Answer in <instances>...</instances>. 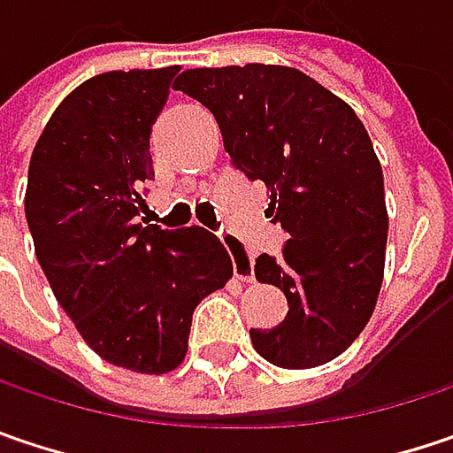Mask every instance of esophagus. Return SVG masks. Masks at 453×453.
<instances>
[{
  "mask_svg": "<svg viewBox=\"0 0 453 453\" xmlns=\"http://www.w3.org/2000/svg\"><path fill=\"white\" fill-rule=\"evenodd\" d=\"M223 243H226L227 253H230V258H233V274L241 281H253L251 256L243 251V246H241L235 238H230V235H223Z\"/></svg>",
  "mask_w": 453,
  "mask_h": 453,
  "instance_id": "1",
  "label": "esophagus"
}]
</instances>
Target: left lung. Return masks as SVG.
Segmentation results:
<instances>
[{
    "instance_id": "left-lung-1",
    "label": "left lung",
    "mask_w": 453,
    "mask_h": 453,
    "mask_svg": "<svg viewBox=\"0 0 453 453\" xmlns=\"http://www.w3.org/2000/svg\"><path fill=\"white\" fill-rule=\"evenodd\" d=\"M173 89L212 112L230 164L269 187L266 215L289 235L253 266L289 307L277 328H251L253 349L281 369L335 359L369 323L385 274V181L357 112L287 66L187 68Z\"/></svg>"
}]
</instances>
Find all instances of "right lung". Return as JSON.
<instances>
[{
	"label": "right lung",
	"mask_w": 453,
	"mask_h": 453,
	"mask_svg": "<svg viewBox=\"0 0 453 453\" xmlns=\"http://www.w3.org/2000/svg\"><path fill=\"white\" fill-rule=\"evenodd\" d=\"M176 71H107L76 87L38 138L25 192L56 300L102 359L143 374L181 364L195 307L233 274L210 230L143 218L150 125Z\"/></svg>",
	"instance_id": "obj_1"
}]
</instances>
